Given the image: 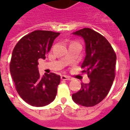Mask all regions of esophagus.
<instances>
[{
  "mask_svg": "<svg viewBox=\"0 0 130 130\" xmlns=\"http://www.w3.org/2000/svg\"><path fill=\"white\" fill-rule=\"evenodd\" d=\"M61 79L62 80H65V81H68V80H70V78L68 76H65V75H62L61 76Z\"/></svg>",
  "mask_w": 130,
  "mask_h": 130,
  "instance_id": "1",
  "label": "esophagus"
}]
</instances>
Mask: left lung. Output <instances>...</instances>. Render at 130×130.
I'll use <instances>...</instances> for the list:
<instances>
[{
    "label": "left lung",
    "mask_w": 130,
    "mask_h": 130,
    "mask_svg": "<svg viewBox=\"0 0 130 130\" xmlns=\"http://www.w3.org/2000/svg\"><path fill=\"white\" fill-rule=\"evenodd\" d=\"M73 34L85 41L86 56L82 72L87 74L90 83H82L80 90L72 97L78 104L93 106L103 100L111 89L116 75V55L108 40L94 30L84 28Z\"/></svg>",
    "instance_id": "8db88e82"
}]
</instances>
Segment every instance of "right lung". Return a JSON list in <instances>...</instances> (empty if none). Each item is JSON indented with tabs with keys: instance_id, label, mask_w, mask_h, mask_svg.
<instances>
[{
	"instance_id": "obj_1",
	"label": "right lung",
	"mask_w": 130,
	"mask_h": 130,
	"mask_svg": "<svg viewBox=\"0 0 130 130\" xmlns=\"http://www.w3.org/2000/svg\"><path fill=\"white\" fill-rule=\"evenodd\" d=\"M59 35L49 30H35L22 37L13 49L11 76L19 96L31 106H46L56 98L60 76L50 73L41 77L37 65L40 58L45 59Z\"/></svg>"
}]
</instances>
